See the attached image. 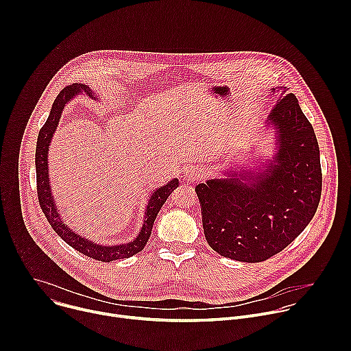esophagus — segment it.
Listing matches in <instances>:
<instances>
[{"mask_svg": "<svg viewBox=\"0 0 351 351\" xmlns=\"http://www.w3.org/2000/svg\"><path fill=\"white\" fill-rule=\"evenodd\" d=\"M206 176H207V173L204 171L198 169V168H190L184 173V180H187V182H197V180L204 179Z\"/></svg>", "mask_w": 351, "mask_h": 351, "instance_id": "1", "label": "esophagus"}]
</instances>
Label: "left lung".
<instances>
[{"mask_svg":"<svg viewBox=\"0 0 351 351\" xmlns=\"http://www.w3.org/2000/svg\"><path fill=\"white\" fill-rule=\"evenodd\" d=\"M275 93V88H274ZM267 119L276 153L261 169L230 171L195 186L203 228L218 254L261 263L286 248L314 218L322 190L319 147L297 98L286 87Z\"/></svg>","mask_w":351,"mask_h":351,"instance_id":"1","label":"left lung"}]
</instances>
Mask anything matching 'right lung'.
I'll list each match as a JSON object with an SVG mask.
<instances>
[{"label": "right lung", "instance_id": "1", "mask_svg": "<svg viewBox=\"0 0 351 351\" xmlns=\"http://www.w3.org/2000/svg\"><path fill=\"white\" fill-rule=\"evenodd\" d=\"M86 93L90 98L93 97L91 90L88 86L82 84V83H75L68 87H65L58 97L56 98V101L53 104L51 111H49V115L44 123V126L38 132L37 137V145H36V175H37V195H38V203L40 207L47 218V221L51 225V228L57 232V234L66 241L71 247L77 250L79 253L94 258L97 261H103V263H111L115 260H122V258H129L144 248L148 237L152 236L153 225L154 221L164 206V203L168 199L169 194L178 187L179 180L175 178L169 180L167 184L156 189L148 197V204L145 207V217L143 221V226L138 232V234L129 243L123 244H114V245H103V244H97L91 240L84 239L83 236L75 233L68 225L64 223L58 208L56 206V199L53 198L51 194V186H49V178H48V149H49V143H51V138L54 136V132L58 126L61 114L65 108V106L71 101V99L80 94Z\"/></svg>", "mask_w": 351, "mask_h": 351}]
</instances>
